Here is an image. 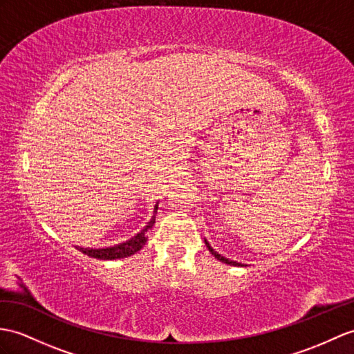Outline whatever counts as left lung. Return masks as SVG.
I'll list each match as a JSON object with an SVG mask.
<instances>
[{
  "label": "left lung",
  "instance_id": "left-lung-1",
  "mask_svg": "<svg viewBox=\"0 0 354 354\" xmlns=\"http://www.w3.org/2000/svg\"><path fill=\"white\" fill-rule=\"evenodd\" d=\"M204 242H205V246L207 248H209V251L212 252V255H214V258H218V260L219 261H222V263H225V264H231V266H237V263L236 261H231V260H228V258H225V257H222L221 254H218L216 251H214V249L209 245V242H207V240H204Z\"/></svg>",
  "mask_w": 354,
  "mask_h": 354
}]
</instances>
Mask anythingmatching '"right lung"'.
Listing matches in <instances>:
<instances>
[{"label":"right lung","mask_w":354,"mask_h":354,"mask_svg":"<svg viewBox=\"0 0 354 354\" xmlns=\"http://www.w3.org/2000/svg\"><path fill=\"white\" fill-rule=\"evenodd\" d=\"M158 204L154 205V212L151 219L147 222L145 225L138 234H135L132 239L126 240V242L111 246V248H100V249H90V248H77V251H81L82 254L93 257V258H99V260H118V258H126L131 257L133 254H136L140 249L147 243V231L153 228L154 222H156V213H158Z\"/></svg>","instance_id":"1"}]
</instances>
